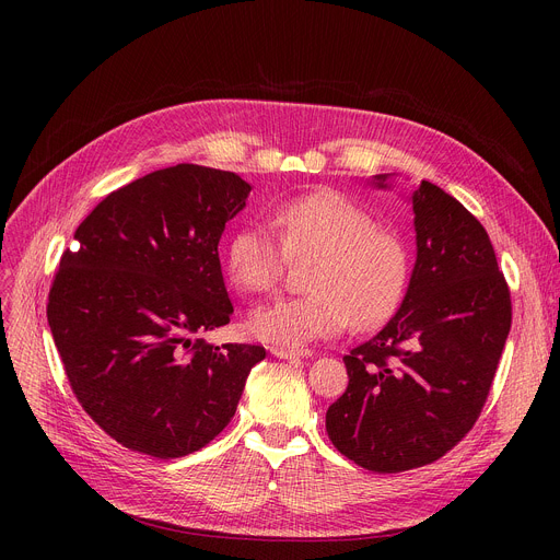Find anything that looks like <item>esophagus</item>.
I'll return each instance as SVG.
<instances>
[{
  "label": "esophagus",
  "mask_w": 560,
  "mask_h": 560,
  "mask_svg": "<svg viewBox=\"0 0 560 560\" xmlns=\"http://www.w3.org/2000/svg\"><path fill=\"white\" fill-rule=\"evenodd\" d=\"M270 352L277 357V359H307V357H312V352L310 350H299V348H270Z\"/></svg>",
  "instance_id": "obj_1"
}]
</instances>
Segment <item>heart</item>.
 <instances>
[{"label": "heart", "instance_id": "obj_1", "mask_svg": "<svg viewBox=\"0 0 560 560\" xmlns=\"http://www.w3.org/2000/svg\"><path fill=\"white\" fill-rule=\"evenodd\" d=\"M272 225L246 223L228 242L225 268L244 292L275 290L285 261L314 257L305 296L264 303L250 314V332L268 343L301 348L341 335L350 322L376 328L401 301L408 281L406 250L376 219L339 192L283 201Z\"/></svg>", "mask_w": 560, "mask_h": 560}]
</instances>
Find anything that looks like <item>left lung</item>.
Listing matches in <instances>:
<instances>
[{
    "mask_svg": "<svg viewBox=\"0 0 560 560\" xmlns=\"http://www.w3.org/2000/svg\"><path fill=\"white\" fill-rule=\"evenodd\" d=\"M392 179L370 184L387 190ZM408 203L417 261L406 296L383 330L343 357L350 383L326 412L332 445L381 474L428 465L471 430L512 326L486 228L430 182Z\"/></svg>",
    "mask_w": 560,
    "mask_h": 560,
    "instance_id": "obj_1",
    "label": "left lung"
}]
</instances>
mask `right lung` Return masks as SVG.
<instances>
[{"label": "right lung", "mask_w": 560, "mask_h": 560, "mask_svg": "<svg viewBox=\"0 0 560 560\" xmlns=\"http://www.w3.org/2000/svg\"><path fill=\"white\" fill-rule=\"evenodd\" d=\"M250 190L206 166L154 171L110 192L61 255L46 310L57 352L77 401L132 452L208 445L266 359L261 346L192 341L230 324L217 248Z\"/></svg>", "instance_id": "obj_1"}]
</instances>
